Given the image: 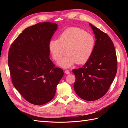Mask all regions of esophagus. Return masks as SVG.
<instances>
[{"label": "esophagus", "instance_id": "34e87169", "mask_svg": "<svg viewBox=\"0 0 128 128\" xmlns=\"http://www.w3.org/2000/svg\"><path fill=\"white\" fill-rule=\"evenodd\" d=\"M65 73H66V74H69L70 73V72L69 70H65Z\"/></svg>", "mask_w": 128, "mask_h": 128}]
</instances>
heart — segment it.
<instances>
[{
	"label": "heart",
	"mask_w": 128,
	"mask_h": 128,
	"mask_svg": "<svg viewBox=\"0 0 128 128\" xmlns=\"http://www.w3.org/2000/svg\"><path fill=\"white\" fill-rule=\"evenodd\" d=\"M95 38L92 34L82 29L71 27L59 35L58 40H51L48 48L55 60H58L65 52L67 54L57 62L59 66L68 68L75 62L82 64L91 56L95 46Z\"/></svg>",
	"instance_id": "1"
}]
</instances>
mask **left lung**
<instances>
[{
  "label": "left lung",
  "instance_id": "1",
  "mask_svg": "<svg viewBox=\"0 0 128 128\" xmlns=\"http://www.w3.org/2000/svg\"><path fill=\"white\" fill-rule=\"evenodd\" d=\"M96 39L91 56L80 68L72 70L76 80L74 88L78 96L92 101L103 97L114 79L116 59L113 43L108 35L89 23Z\"/></svg>",
  "mask_w": 128,
  "mask_h": 128
}]
</instances>
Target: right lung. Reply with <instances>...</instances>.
I'll list each match as a JSON object with an SVG mask.
<instances>
[{
    "label": "right lung",
    "mask_w": 128,
    "mask_h": 128,
    "mask_svg": "<svg viewBox=\"0 0 128 128\" xmlns=\"http://www.w3.org/2000/svg\"><path fill=\"white\" fill-rule=\"evenodd\" d=\"M57 29L55 23H38L24 30L10 48L8 66L13 85L33 104L52 100L64 75L50 58L48 43Z\"/></svg>",
    "instance_id": "1"
}]
</instances>
